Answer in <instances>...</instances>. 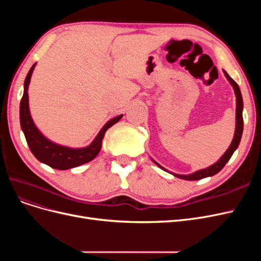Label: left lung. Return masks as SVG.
I'll return each instance as SVG.
<instances>
[{"label": "left lung", "mask_w": 261, "mask_h": 261, "mask_svg": "<svg viewBox=\"0 0 261 261\" xmlns=\"http://www.w3.org/2000/svg\"><path fill=\"white\" fill-rule=\"evenodd\" d=\"M225 77L227 78V81L231 83V85L233 86L234 91H235V96H236V127H235V134H234V137L232 143L228 147V149L224 152V154L220 158L219 161L216 162L215 164H212L211 167L207 168V169H203V170H199L195 173H192V174H188V175H179V174H174V173H172L173 175L179 177L181 179H186V180H198L204 177H208V176H212L217 174L218 172H220L224 168V165L226 164V162L231 159L232 154L234 153V151L236 149H238L239 145H240V141L242 138V134H243V126H244V122H243V98H242V93L240 90V87L239 85L236 84L232 78L228 76V74L223 70ZM153 161V160H152ZM158 167L161 168L162 170L167 171L164 168H162L160 164H158L155 161H153Z\"/></svg>", "instance_id": "left-lung-1"}]
</instances>
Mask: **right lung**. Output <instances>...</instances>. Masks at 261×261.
I'll return each mask as SVG.
<instances>
[{"mask_svg": "<svg viewBox=\"0 0 261 261\" xmlns=\"http://www.w3.org/2000/svg\"><path fill=\"white\" fill-rule=\"evenodd\" d=\"M35 66L36 63L31 66L27 74L25 84H23V94L19 106L20 126L23 134H25L30 151L33 152V154L39 161L57 170H67L76 168L93 160L100 152L102 139L105 137L107 129L120 121L123 115H118L112 118V120H110L103 127L101 128V130L99 132L97 137L94 138L92 143L85 148L74 149L52 143L51 140L46 139L42 134L39 132L29 112L28 86Z\"/></svg>", "mask_w": 261, "mask_h": 261, "instance_id": "add662e5", "label": "right lung"}]
</instances>
